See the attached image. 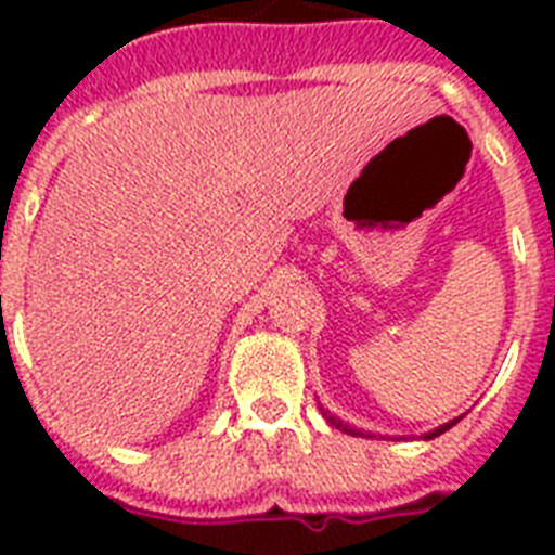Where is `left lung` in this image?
<instances>
[{
  "label": "left lung",
  "instance_id": "left-lung-1",
  "mask_svg": "<svg viewBox=\"0 0 555 555\" xmlns=\"http://www.w3.org/2000/svg\"><path fill=\"white\" fill-rule=\"evenodd\" d=\"M322 409V405H320ZM322 414H325V421L331 423V426H337V429H343V431H348V435H360V438H363L365 431H360V429H354V426H348V423H343L339 421V417H334V414L328 412V409H322ZM461 421V417H455V421H449V423H443V426H438V429H431V431H426V435H423V438L429 440V438H438L440 431H447V429H452V426H455V423Z\"/></svg>",
  "mask_w": 555,
  "mask_h": 555
}]
</instances>
